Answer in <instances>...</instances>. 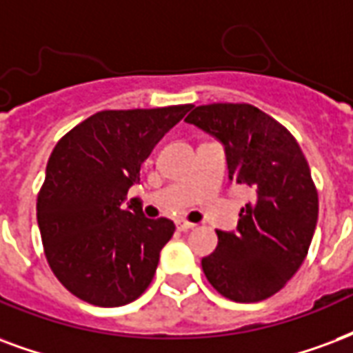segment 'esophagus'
Returning <instances> with one entry per match:
<instances>
[{
    "instance_id": "1",
    "label": "esophagus",
    "mask_w": 353,
    "mask_h": 353,
    "mask_svg": "<svg viewBox=\"0 0 353 353\" xmlns=\"http://www.w3.org/2000/svg\"><path fill=\"white\" fill-rule=\"evenodd\" d=\"M194 226H196V224L187 223V221H177V230H179V232H190Z\"/></svg>"
}]
</instances>
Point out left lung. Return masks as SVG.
<instances>
[{"label": "left lung", "mask_w": 353, "mask_h": 353, "mask_svg": "<svg viewBox=\"0 0 353 353\" xmlns=\"http://www.w3.org/2000/svg\"><path fill=\"white\" fill-rule=\"evenodd\" d=\"M185 121L223 143L230 181L254 194L236 232L216 230L203 273L232 301L268 299L296 275L314 236L318 192L309 163L290 130L252 104H203Z\"/></svg>", "instance_id": "1"}]
</instances>
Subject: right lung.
I'll use <instances>...</instances> for the list:
<instances>
[{
	"label": "right lung",
	"instance_id": "1",
	"mask_svg": "<svg viewBox=\"0 0 353 353\" xmlns=\"http://www.w3.org/2000/svg\"><path fill=\"white\" fill-rule=\"evenodd\" d=\"M192 104L103 110L69 130L52 151L37 198L44 254L72 296L97 307H121L153 281L170 237V219L123 210L140 166Z\"/></svg>",
	"mask_w": 353,
	"mask_h": 353
}]
</instances>
